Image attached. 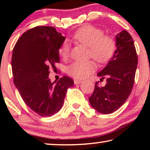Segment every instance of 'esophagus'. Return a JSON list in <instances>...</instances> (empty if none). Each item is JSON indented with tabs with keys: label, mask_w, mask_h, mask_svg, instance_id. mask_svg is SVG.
<instances>
[{
	"label": "esophagus",
	"mask_w": 150,
	"mask_h": 150,
	"mask_svg": "<svg viewBox=\"0 0 150 150\" xmlns=\"http://www.w3.org/2000/svg\"><path fill=\"white\" fill-rule=\"evenodd\" d=\"M81 82L82 81H81V80H75L74 83V85H79V84L81 83Z\"/></svg>",
	"instance_id": "34e87169"
}]
</instances>
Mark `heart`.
<instances>
[{"label":"heart","mask_w":150,"mask_h":150,"mask_svg":"<svg viewBox=\"0 0 150 150\" xmlns=\"http://www.w3.org/2000/svg\"><path fill=\"white\" fill-rule=\"evenodd\" d=\"M73 40L89 48L90 55L98 63H106L114 54L115 42L111 37L104 35L102 30L93 26H85L76 30L72 35ZM69 44L65 41L59 50V54L66 59L69 53ZM96 69L93 61H75L67 67L69 75L75 79H83L89 76Z\"/></svg>","instance_id":"obj_1"}]
</instances>
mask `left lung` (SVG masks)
Returning <instances> with one entry per match:
<instances>
[{
	"instance_id": "1",
	"label": "left lung",
	"mask_w": 150,
	"mask_h": 150,
	"mask_svg": "<svg viewBox=\"0 0 150 150\" xmlns=\"http://www.w3.org/2000/svg\"><path fill=\"white\" fill-rule=\"evenodd\" d=\"M116 50L107 65L97 74L101 79H106L104 87L95 84L93 94L89 98L94 109L110 114L120 108L132 91L138 58L132 37L126 30L115 36ZM99 83V82H98Z\"/></svg>"
}]
</instances>
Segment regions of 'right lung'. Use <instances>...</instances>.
<instances>
[{
  "mask_svg": "<svg viewBox=\"0 0 150 150\" xmlns=\"http://www.w3.org/2000/svg\"><path fill=\"white\" fill-rule=\"evenodd\" d=\"M65 37L54 27L41 26L24 33L14 46L11 59L13 83L25 104L42 117H50L62 107L74 81L67 76L57 83L48 78L50 66L59 62V50Z\"/></svg>",
  "mask_w": 150,
  "mask_h": 150,
  "instance_id": "1",
  "label": "right lung"
}]
</instances>
